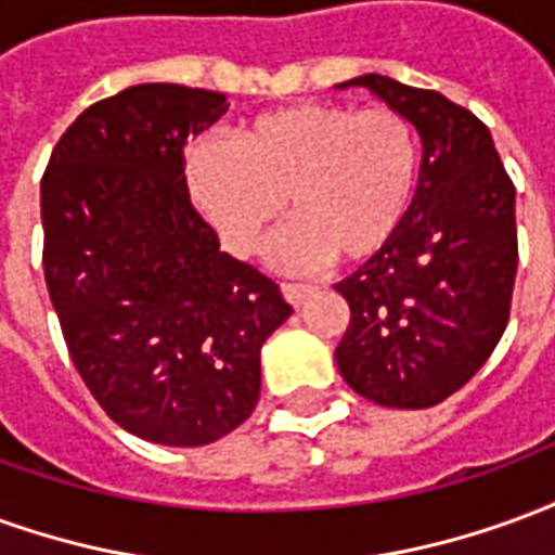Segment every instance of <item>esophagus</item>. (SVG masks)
Instances as JSON below:
<instances>
[{
  "label": "esophagus",
  "mask_w": 555,
  "mask_h": 555,
  "mask_svg": "<svg viewBox=\"0 0 555 555\" xmlns=\"http://www.w3.org/2000/svg\"><path fill=\"white\" fill-rule=\"evenodd\" d=\"M282 297H285L291 306H302V302L312 297V285H294V282H285V285H282Z\"/></svg>",
  "instance_id": "34e87169"
}]
</instances>
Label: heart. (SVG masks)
Instances as JSON below:
<instances>
[{
  "label": "heart",
  "mask_w": 555,
  "mask_h": 555,
  "mask_svg": "<svg viewBox=\"0 0 555 555\" xmlns=\"http://www.w3.org/2000/svg\"><path fill=\"white\" fill-rule=\"evenodd\" d=\"M418 181L416 130L396 109L300 103L243 125L234 145L198 142L186 154V190L222 246L249 258L285 214L276 243L288 270L365 261L408 222Z\"/></svg>",
  "instance_id": "heart-1"
}]
</instances>
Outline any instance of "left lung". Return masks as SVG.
Returning <instances> with one entry per match:
<instances>
[{"label":"left lung","instance_id":"8db88e82","mask_svg":"<svg viewBox=\"0 0 555 555\" xmlns=\"http://www.w3.org/2000/svg\"><path fill=\"white\" fill-rule=\"evenodd\" d=\"M336 89H369L422 142L408 222L336 285L350 306L336 365L353 392L380 408H434L488 362L508 324L514 183L488 127L440 91L380 74Z\"/></svg>","mask_w":555,"mask_h":555}]
</instances>
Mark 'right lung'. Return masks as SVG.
Masks as SVG:
<instances>
[{"label":"right lung","mask_w":555,"mask_h":555,"mask_svg":"<svg viewBox=\"0 0 555 555\" xmlns=\"http://www.w3.org/2000/svg\"><path fill=\"white\" fill-rule=\"evenodd\" d=\"M225 113L219 91L130 86L67 127L41 181L43 276L70 360L106 416L159 446L243 425L261 348L294 312L190 205L183 147Z\"/></svg>","instance_id":"obj_1"}]
</instances>
